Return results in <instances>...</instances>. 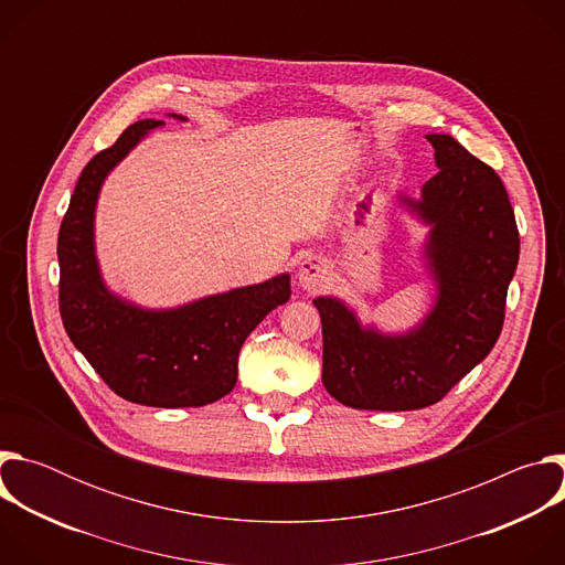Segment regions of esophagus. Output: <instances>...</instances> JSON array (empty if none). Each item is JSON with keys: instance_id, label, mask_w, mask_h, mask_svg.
I'll return each mask as SVG.
<instances>
[{"instance_id": "1", "label": "esophagus", "mask_w": 565, "mask_h": 565, "mask_svg": "<svg viewBox=\"0 0 565 565\" xmlns=\"http://www.w3.org/2000/svg\"><path fill=\"white\" fill-rule=\"evenodd\" d=\"M327 275H329V266L324 259H319V257H306L297 270L299 286L306 290H317L324 286Z\"/></svg>"}]
</instances>
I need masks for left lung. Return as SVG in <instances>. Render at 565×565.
Listing matches in <instances>:
<instances>
[{
    "mask_svg": "<svg viewBox=\"0 0 565 565\" xmlns=\"http://www.w3.org/2000/svg\"><path fill=\"white\" fill-rule=\"evenodd\" d=\"M440 168L423 199L402 196L431 225L436 303L407 335L364 329L340 299L317 297L321 382L351 409L412 412L443 399L494 349L519 264V227L501 177L447 134H429Z\"/></svg>",
    "mask_w": 565,
    "mask_h": 565,
    "instance_id": "obj_1",
    "label": "left lung"
}]
</instances>
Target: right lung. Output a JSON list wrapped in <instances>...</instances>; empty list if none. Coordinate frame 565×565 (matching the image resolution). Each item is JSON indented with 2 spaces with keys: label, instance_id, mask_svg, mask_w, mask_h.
<instances>
[{
  "label": "right lung",
  "instance_id": "1",
  "mask_svg": "<svg viewBox=\"0 0 565 565\" xmlns=\"http://www.w3.org/2000/svg\"><path fill=\"white\" fill-rule=\"evenodd\" d=\"M160 125L153 118L129 125L79 174L57 236L60 315L75 349L120 397L145 407H203L234 388L241 347L273 308L290 299V277L172 310H142L107 290L94 250L100 185Z\"/></svg>",
  "mask_w": 565,
  "mask_h": 565
}]
</instances>
